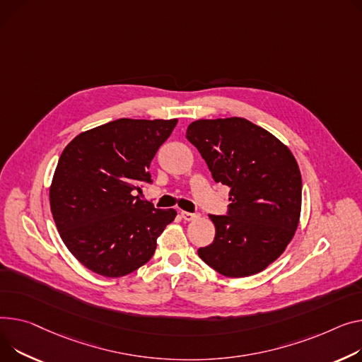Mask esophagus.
Masks as SVG:
<instances>
[{"instance_id":"esophagus-1","label":"esophagus","mask_w":362,"mask_h":362,"mask_svg":"<svg viewBox=\"0 0 362 362\" xmlns=\"http://www.w3.org/2000/svg\"><path fill=\"white\" fill-rule=\"evenodd\" d=\"M180 215H182V218L186 220V221H194V220L199 218V214H197V212H186V211H182Z\"/></svg>"}]
</instances>
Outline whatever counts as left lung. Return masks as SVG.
<instances>
[{
  "label": "left lung",
  "instance_id": "8db88e82",
  "mask_svg": "<svg viewBox=\"0 0 362 362\" xmlns=\"http://www.w3.org/2000/svg\"><path fill=\"white\" fill-rule=\"evenodd\" d=\"M186 138L215 183L230 187L227 215H209L214 242L199 257L224 276L255 275L291 242L301 211V175L291 151L243 117L199 119Z\"/></svg>",
  "mask_w": 362,
  "mask_h": 362
}]
</instances>
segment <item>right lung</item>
I'll return each mask as SVG.
<instances>
[{
	"mask_svg": "<svg viewBox=\"0 0 362 362\" xmlns=\"http://www.w3.org/2000/svg\"><path fill=\"white\" fill-rule=\"evenodd\" d=\"M177 119H116L77 135L62 151L49 190L62 242L90 271L125 276L154 255L175 209L134 197L153 183L151 160Z\"/></svg>",
	"mask_w": 362,
	"mask_h": 362,
	"instance_id": "right-lung-1",
	"label": "right lung"
}]
</instances>
